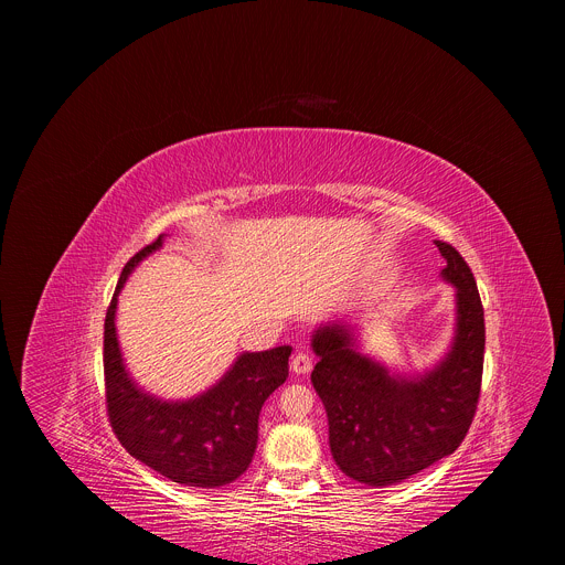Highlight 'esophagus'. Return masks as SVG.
Wrapping results in <instances>:
<instances>
[{"mask_svg":"<svg viewBox=\"0 0 565 565\" xmlns=\"http://www.w3.org/2000/svg\"><path fill=\"white\" fill-rule=\"evenodd\" d=\"M290 369L295 373H308L312 369V355L308 351H297L290 360Z\"/></svg>","mask_w":565,"mask_h":565,"instance_id":"1","label":"esophagus"}]
</instances>
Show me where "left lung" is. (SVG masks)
Here are the masks:
<instances>
[{
    "label": "left lung",
    "mask_w": 565,
    "mask_h": 565,
    "mask_svg": "<svg viewBox=\"0 0 565 565\" xmlns=\"http://www.w3.org/2000/svg\"><path fill=\"white\" fill-rule=\"evenodd\" d=\"M447 266L443 277L458 290V329L445 362L420 380L391 377L351 347L344 327L312 338L319 362L312 386L329 416V443L338 467L366 486H393L454 454L476 416L486 317L476 279L460 253L436 241Z\"/></svg>",
    "instance_id": "8db88e82"
}]
</instances>
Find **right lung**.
I'll use <instances>...</instances> for the list:
<instances>
[{"mask_svg": "<svg viewBox=\"0 0 565 565\" xmlns=\"http://www.w3.org/2000/svg\"><path fill=\"white\" fill-rule=\"evenodd\" d=\"M158 246L160 236L127 262L107 308L103 364L109 425L120 445L160 476L190 488H218L253 462L259 412L288 377L290 347L244 353L216 386L188 402H160L138 391L120 358L114 315L127 275Z\"/></svg>", "mask_w": 565, "mask_h": 565, "instance_id": "right-lung-1", "label": "right lung"}]
</instances>
